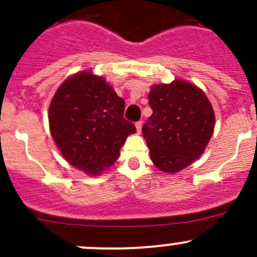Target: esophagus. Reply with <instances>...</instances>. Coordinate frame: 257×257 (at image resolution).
I'll list each match as a JSON object with an SVG mask.
<instances>
[{
	"instance_id": "1",
	"label": "esophagus",
	"mask_w": 257,
	"mask_h": 257,
	"mask_svg": "<svg viewBox=\"0 0 257 257\" xmlns=\"http://www.w3.org/2000/svg\"><path fill=\"white\" fill-rule=\"evenodd\" d=\"M136 126H137V131H138V133H141V132H142V126H143V121H142V120L137 121Z\"/></svg>"
}]
</instances>
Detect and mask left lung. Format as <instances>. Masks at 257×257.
Instances as JSON below:
<instances>
[{
  "label": "left lung",
  "mask_w": 257,
  "mask_h": 257,
  "mask_svg": "<svg viewBox=\"0 0 257 257\" xmlns=\"http://www.w3.org/2000/svg\"><path fill=\"white\" fill-rule=\"evenodd\" d=\"M153 114L143 125L152 162L177 173L203 154L212 136L215 115L203 90L184 80L152 87Z\"/></svg>",
  "instance_id": "1"
}]
</instances>
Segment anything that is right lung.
Wrapping results in <instances>:
<instances>
[{"instance_id":"add662e5","label":"right lung","mask_w":257,"mask_h":257,"mask_svg":"<svg viewBox=\"0 0 257 257\" xmlns=\"http://www.w3.org/2000/svg\"><path fill=\"white\" fill-rule=\"evenodd\" d=\"M124 107L100 77L83 72L64 80L49 105V128L67 162L92 175L110 167L137 132L124 119Z\"/></svg>"}]
</instances>
